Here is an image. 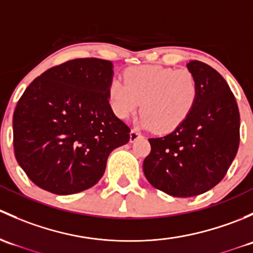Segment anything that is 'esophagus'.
Listing matches in <instances>:
<instances>
[{
	"label": "esophagus",
	"mask_w": 253,
	"mask_h": 253,
	"mask_svg": "<svg viewBox=\"0 0 253 253\" xmlns=\"http://www.w3.org/2000/svg\"><path fill=\"white\" fill-rule=\"evenodd\" d=\"M141 137H142L141 133H139V132H137V131H134V129H132V131L129 132V142H131V143L136 142L137 139H139Z\"/></svg>",
	"instance_id": "1"
}]
</instances>
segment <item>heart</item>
<instances>
[{
  "label": "heart",
  "mask_w": 253,
  "mask_h": 253,
  "mask_svg": "<svg viewBox=\"0 0 253 253\" xmlns=\"http://www.w3.org/2000/svg\"><path fill=\"white\" fill-rule=\"evenodd\" d=\"M114 79L109 104L119 119L127 120L141 105L139 126L160 134L176 131L188 119L198 99V83L188 70L163 66H137Z\"/></svg>",
  "instance_id": "obj_1"
}]
</instances>
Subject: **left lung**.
Listing matches in <instances>:
<instances>
[{"instance_id":"left-lung-1","label":"left lung","mask_w":253,"mask_h":253,"mask_svg":"<svg viewBox=\"0 0 253 253\" xmlns=\"http://www.w3.org/2000/svg\"><path fill=\"white\" fill-rule=\"evenodd\" d=\"M187 70L197 79V104L176 131L149 138L152 150L143 162L150 185L172 197H193L218 185L240 143L239 108L225 79L201 61H190Z\"/></svg>"}]
</instances>
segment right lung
<instances>
[{
  "label": "right lung",
  "mask_w": 253,
  "mask_h": 253,
  "mask_svg": "<svg viewBox=\"0 0 253 253\" xmlns=\"http://www.w3.org/2000/svg\"><path fill=\"white\" fill-rule=\"evenodd\" d=\"M111 61L76 58L29 84L13 114L18 164L37 186L56 195L93 187L131 129L109 104Z\"/></svg>",
  "instance_id": "add662e5"
}]
</instances>
